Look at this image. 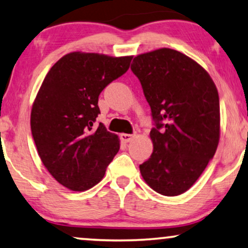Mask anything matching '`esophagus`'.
Listing matches in <instances>:
<instances>
[{"instance_id": "34e87169", "label": "esophagus", "mask_w": 248, "mask_h": 248, "mask_svg": "<svg viewBox=\"0 0 248 248\" xmlns=\"http://www.w3.org/2000/svg\"><path fill=\"white\" fill-rule=\"evenodd\" d=\"M134 137H135V134H126V133H122L121 134L122 141L125 142V143H126V142H130V141L133 140Z\"/></svg>"}]
</instances>
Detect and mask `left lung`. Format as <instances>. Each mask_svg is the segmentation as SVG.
<instances>
[{
  "label": "left lung",
  "mask_w": 248,
  "mask_h": 248,
  "mask_svg": "<svg viewBox=\"0 0 248 248\" xmlns=\"http://www.w3.org/2000/svg\"><path fill=\"white\" fill-rule=\"evenodd\" d=\"M131 70L140 80L155 122L154 151L140 165L142 177L159 194H183L218 148V90L200 64L175 49L140 54Z\"/></svg>",
  "instance_id": "obj_1"
}]
</instances>
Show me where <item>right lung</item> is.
<instances>
[{
	"mask_svg": "<svg viewBox=\"0 0 248 248\" xmlns=\"http://www.w3.org/2000/svg\"><path fill=\"white\" fill-rule=\"evenodd\" d=\"M132 56L73 52L47 73L33 101L30 126L42 162L60 184L87 191L103 179L120 139L94 124L98 97L126 72Z\"/></svg>",
	"mask_w": 248,
	"mask_h": 248,
	"instance_id": "obj_1",
	"label": "right lung"
}]
</instances>
